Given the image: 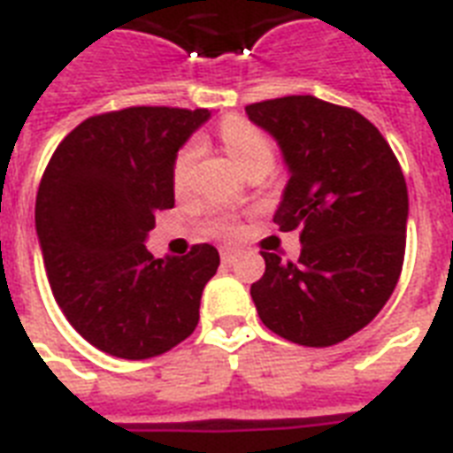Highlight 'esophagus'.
Wrapping results in <instances>:
<instances>
[{
	"mask_svg": "<svg viewBox=\"0 0 453 453\" xmlns=\"http://www.w3.org/2000/svg\"><path fill=\"white\" fill-rule=\"evenodd\" d=\"M234 258H237V251H234V249H223V251H220V261L226 263V265H230Z\"/></svg>",
	"mask_w": 453,
	"mask_h": 453,
	"instance_id": "1",
	"label": "esophagus"
}]
</instances>
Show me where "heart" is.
<instances>
[{
	"instance_id": "b5f03b06",
	"label": "heart",
	"mask_w": 453,
	"mask_h": 453,
	"mask_svg": "<svg viewBox=\"0 0 453 453\" xmlns=\"http://www.w3.org/2000/svg\"><path fill=\"white\" fill-rule=\"evenodd\" d=\"M220 141L226 145L234 162L240 164L244 173L251 171H270L275 164L277 148L273 138L256 124H251L244 117H227L226 122L220 124ZM199 157H202V141L192 138L176 152L173 166H171V180L178 192L190 188L192 176H195V166H197ZM237 223L230 216H216L209 220V230L219 234H233Z\"/></svg>"
}]
</instances>
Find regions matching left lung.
<instances>
[{"label": "left lung", "instance_id": "8db88e82", "mask_svg": "<svg viewBox=\"0 0 453 453\" xmlns=\"http://www.w3.org/2000/svg\"><path fill=\"white\" fill-rule=\"evenodd\" d=\"M247 115L282 150L289 180L273 220L301 230L303 244L296 263L261 251L258 317L291 343L336 345L379 315L400 280L409 219L400 162L366 117L315 96L254 103Z\"/></svg>", "mask_w": 453, "mask_h": 453}]
</instances>
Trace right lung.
<instances>
[{
    "instance_id": "right-lung-1",
    "label": "right lung",
    "mask_w": 453,
    "mask_h": 453,
    "mask_svg": "<svg viewBox=\"0 0 453 453\" xmlns=\"http://www.w3.org/2000/svg\"><path fill=\"white\" fill-rule=\"evenodd\" d=\"M209 110L127 108L88 117L63 138L37 192L35 226L53 298L98 350L148 359L199 322L220 256L145 249L155 213L173 206L171 166Z\"/></svg>"
}]
</instances>
